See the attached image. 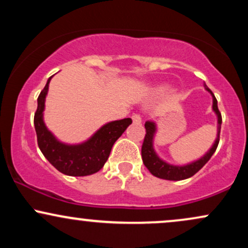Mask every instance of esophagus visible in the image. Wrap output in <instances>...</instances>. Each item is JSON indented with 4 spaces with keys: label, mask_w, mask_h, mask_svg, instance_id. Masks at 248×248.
<instances>
[{
    "label": "esophagus",
    "mask_w": 248,
    "mask_h": 248,
    "mask_svg": "<svg viewBox=\"0 0 248 248\" xmlns=\"http://www.w3.org/2000/svg\"><path fill=\"white\" fill-rule=\"evenodd\" d=\"M132 119H133V122H134V124H140L141 122H142V119H141L140 114H133Z\"/></svg>",
    "instance_id": "34e87169"
}]
</instances>
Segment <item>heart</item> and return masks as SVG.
Wrapping results in <instances>:
<instances>
[{
	"label": "heart",
	"mask_w": 248,
	"mask_h": 248,
	"mask_svg": "<svg viewBox=\"0 0 248 248\" xmlns=\"http://www.w3.org/2000/svg\"><path fill=\"white\" fill-rule=\"evenodd\" d=\"M168 86H162V87H158L157 88V92H166V91L168 90Z\"/></svg>",
	"instance_id": "1"
}]
</instances>
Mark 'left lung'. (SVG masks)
Instances as JSON below:
<instances>
[{"label":"left lung","instance_id":"1","mask_svg":"<svg viewBox=\"0 0 248 248\" xmlns=\"http://www.w3.org/2000/svg\"><path fill=\"white\" fill-rule=\"evenodd\" d=\"M204 87H205L207 92L212 95V109L213 112L216 113V115H217L218 127L217 138H216L215 143L212 144L210 150H207L205 155L202 156L198 160L193 161L191 163L184 164V166H173V164H170L168 163V162L162 160L160 156L156 154L155 149H154V138H155L157 128H156V124L154 121H147L146 124H144V127H146V136H144L143 144H142L141 155L144 166L147 167V169L149 170L155 177L168 179V181H182V179L191 177V176L195 175L196 172H198L202 168L205 166L206 162L211 158V156L215 154L216 149H217L221 128V114L218 109L217 99H216L212 91L210 90L205 84H204Z\"/></svg>","mask_w":248,"mask_h":248}]
</instances>
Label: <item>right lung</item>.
<instances>
[{
	"label": "right lung",
	"instance_id": "1",
	"mask_svg": "<svg viewBox=\"0 0 248 248\" xmlns=\"http://www.w3.org/2000/svg\"><path fill=\"white\" fill-rule=\"evenodd\" d=\"M52 77L47 79L46 85L37 99L38 106L33 124L39 149L58 171L67 176H88L98 172L108 160L113 144L132 124V119L108 122L81 143L67 144L61 142L47 129L43 119L45 98Z\"/></svg>",
	"mask_w": 248,
	"mask_h": 248
}]
</instances>
